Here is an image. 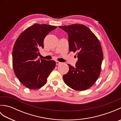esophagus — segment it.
Returning a JSON list of instances; mask_svg holds the SVG:
<instances>
[{
    "mask_svg": "<svg viewBox=\"0 0 121 121\" xmlns=\"http://www.w3.org/2000/svg\"><path fill=\"white\" fill-rule=\"evenodd\" d=\"M62 63H61V62H59V61H56V65H61V64H62Z\"/></svg>",
    "mask_w": 121,
    "mask_h": 121,
    "instance_id": "obj_1",
    "label": "esophagus"
}]
</instances>
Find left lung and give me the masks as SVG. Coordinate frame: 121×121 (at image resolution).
I'll use <instances>...</instances> for the list:
<instances>
[{
	"label": "left lung",
	"mask_w": 121,
	"mask_h": 121,
	"mask_svg": "<svg viewBox=\"0 0 121 121\" xmlns=\"http://www.w3.org/2000/svg\"><path fill=\"white\" fill-rule=\"evenodd\" d=\"M68 33L69 51L77 52L78 60L74 67L63 76L65 83L75 91L89 88L99 78L103 52L99 40L85 25L74 24L59 26Z\"/></svg>",
	"instance_id": "left-lung-1"
}]
</instances>
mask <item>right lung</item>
Instances as JSON below:
<instances>
[{
  "label": "right lung",
  "instance_id": "obj_1",
  "mask_svg": "<svg viewBox=\"0 0 121 121\" xmlns=\"http://www.w3.org/2000/svg\"><path fill=\"white\" fill-rule=\"evenodd\" d=\"M56 26L34 24L24 30L15 42L12 51L14 72L19 81L30 89L40 88L56 67V61L38 59L43 40Z\"/></svg>",
  "mask_w": 121,
  "mask_h": 121
}]
</instances>
